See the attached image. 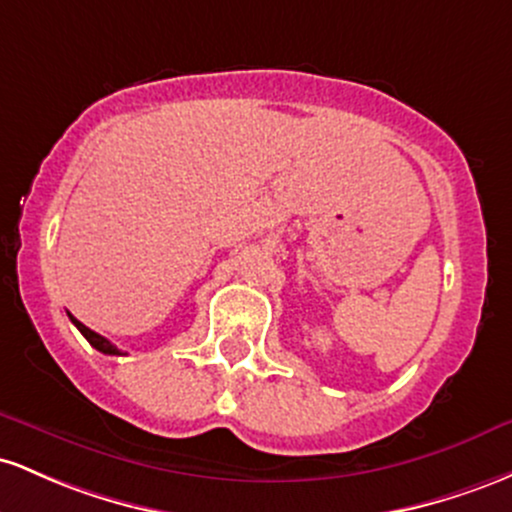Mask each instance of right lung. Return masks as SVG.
Segmentation results:
<instances>
[{
  "label": "right lung",
  "instance_id": "right-lung-1",
  "mask_svg": "<svg viewBox=\"0 0 512 512\" xmlns=\"http://www.w3.org/2000/svg\"><path fill=\"white\" fill-rule=\"evenodd\" d=\"M67 317H70V319H72V324H74V326H77V329H79V331H82V336H84V338H86V341H89V343H91V346H94L96 350H101V353H106V355H123V353H120V350H118L116 346H113V343H111V341H108V338H103V336H101V333L91 331V329H89V326H84V324H82V321H79V319H74L70 312H67Z\"/></svg>",
  "mask_w": 512,
  "mask_h": 512
}]
</instances>
